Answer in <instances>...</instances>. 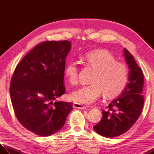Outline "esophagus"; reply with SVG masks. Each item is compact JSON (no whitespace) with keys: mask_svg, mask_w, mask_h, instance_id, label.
<instances>
[{"mask_svg":"<svg viewBox=\"0 0 154 154\" xmlns=\"http://www.w3.org/2000/svg\"><path fill=\"white\" fill-rule=\"evenodd\" d=\"M73 106L75 108V109H84L86 108V106L83 105V104H81L79 103H73Z\"/></svg>","mask_w":154,"mask_h":154,"instance_id":"34e87169","label":"esophagus"}]
</instances>
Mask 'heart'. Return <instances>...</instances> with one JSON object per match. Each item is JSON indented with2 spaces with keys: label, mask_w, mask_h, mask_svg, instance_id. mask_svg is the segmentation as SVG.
<instances>
[{
  "label": "heart",
  "mask_w": 154,
  "mask_h": 154,
  "mask_svg": "<svg viewBox=\"0 0 154 154\" xmlns=\"http://www.w3.org/2000/svg\"><path fill=\"white\" fill-rule=\"evenodd\" d=\"M81 59L94 72L91 79V84L71 93V100L79 104H92L103 92L107 97H116L122 93L128 81V71L112 54L105 50H96L85 54ZM79 71L76 61H70L65 65L64 74L71 85L78 83Z\"/></svg>",
  "instance_id": "1"
}]
</instances>
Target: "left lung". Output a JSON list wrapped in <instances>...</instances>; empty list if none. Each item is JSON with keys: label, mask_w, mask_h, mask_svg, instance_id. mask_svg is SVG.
<instances>
[{"label": "left lung", "mask_w": 154, "mask_h": 154, "mask_svg": "<svg viewBox=\"0 0 154 154\" xmlns=\"http://www.w3.org/2000/svg\"><path fill=\"white\" fill-rule=\"evenodd\" d=\"M124 54L130 69V82L121 96L112 100L106 110H102V119L93 126L94 131L106 138H113L126 132L138 119L144 103L142 94L143 72L126 48Z\"/></svg>", "instance_id": "left-lung-1"}]
</instances>
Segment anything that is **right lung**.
Wrapping results in <instances>:
<instances>
[{"label": "right lung", "instance_id": "add662e5", "mask_svg": "<svg viewBox=\"0 0 154 154\" xmlns=\"http://www.w3.org/2000/svg\"><path fill=\"white\" fill-rule=\"evenodd\" d=\"M71 42L45 41L23 57L15 68L10 95L15 115L25 128L48 136L64 126L72 103L59 101L65 93V57Z\"/></svg>", "mask_w": 154, "mask_h": 154}]
</instances>
